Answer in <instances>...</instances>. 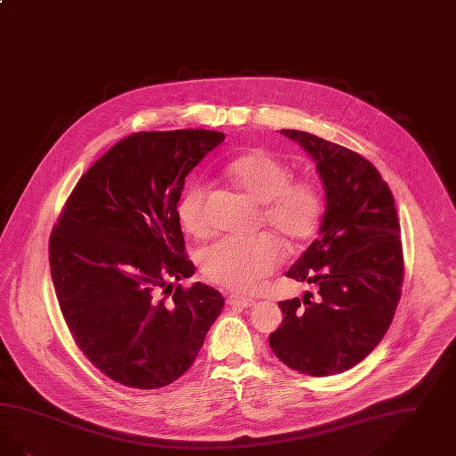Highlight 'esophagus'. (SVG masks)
Masks as SVG:
<instances>
[{"instance_id": "obj_1", "label": "esophagus", "mask_w": 456, "mask_h": 456, "mask_svg": "<svg viewBox=\"0 0 456 456\" xmlns=\"http://www.w3.org/2000/svg\"><path fill=\"white\" fill-rule=\"evenodd\" d=\"M227 304L234 309H248L253 307L256 302L253 298H246V297H239V295H229L227 297Z\"/></svg>"}]
</instances>
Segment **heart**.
<instances>
[{"label": "heart", "instance_id": "1", "mask_svg": "<svg viewBox=\"0 0 456 456\" xmlns=\"http://www.w3.org/2000/svg\"><path fill=\"white\" fill-rule=\"evenodd\" d=\"M227 176L256 205H261V224L287 244H300L315 234L324 200L315 183L293 182L290 166L274 154L256 149L227 166ZM208 186L193 183L178 203V217L188 234L201 236L207 227ZM281 246L272 236L253 239L222 237L203 248L201 272L205 278L232 292L255 290L261 280L280 265Z\"/></svg>", "mask_w": 456, "mask_h": 456}]
</instances>
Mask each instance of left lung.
<instances>
[{
    "label": "left lung",
    "mask_w": 456,
    "mask_h": 456,
    "mask_svg": "<svg viewBox=\"0 0 456 456\" xmlns=\"http://www.w3.org/2000/svg\"><path fill=\"white\" fill-rule=\"evenodd\" d=\"M314 159L326 212L319 237L287 272L317 285V297L280 302L274 354L300 373L328 377L364 360L382 341L401 298V225L377 167L346 147L309 132L281 130Z\"/></svg>",
    "instance_id": "1"
}]
</instances>
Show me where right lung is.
Returning a JSON list of instances; mask_svg holds the SVG:
<instances>
[{"instance_id": "1", "label": "right lung", "mask_w": 456, "mask_h": 456, "mask_svg": "<svg viewBox=\"0 0 456 456\" xmlns=\"http://www.w3.org/2000/svg\"><path fill=\"white\" fill-rule=\"evenodd\" d=\"M224 139L201 128L132 134L81 176L57 220L59 305L77 346L115 382L151 390L180 379L224 307L200 281L173 292V280L195 273L178 217L184 178Z\"/></svg>"}]
</instances>
